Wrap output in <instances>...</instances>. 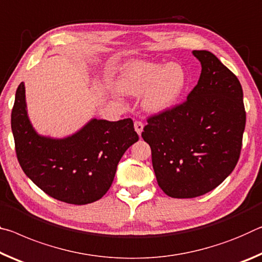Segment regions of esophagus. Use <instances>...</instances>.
Masks as SVG:
<instances>
[{
    "mask_svg": "<svg viewBox=\"0 0 262 262\" xmlns=\"http://www.w3.org/2000/svg\"><path fill=\"white\" fill-rule=\"evenodd\" d=\"M135 128H136L137 134L140 136L141 132H143V128H144V123L141 121H136L135 122Z\"/></svg>",
    "mask_w": 262,
    "mask_h": 262,
    "instance_id": "34e87169",
    "label": "esophagus"
}]
</instances>
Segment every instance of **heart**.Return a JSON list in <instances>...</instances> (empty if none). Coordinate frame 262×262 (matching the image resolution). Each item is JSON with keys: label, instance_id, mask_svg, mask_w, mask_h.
<instances>
[{"label": "heart", "instance_id": "b5f03b06", "mask_svg": "<svg viewBox=\"0 0 262 262\" xmlns=\"http://www.w3.org/2000/svg\"><path fill=\"white\" fill-rule=\"evenodd\" d=\"M187 85V74L178 62L132 61L124 68L121 88L130 95L143 92V104L151 113L171 108L181 97Z\"/></svg>", "mask_w": 262, "mask_h": 262}]
</instances>
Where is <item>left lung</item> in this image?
<instances>
[{
	"label": "left lung",
	"mask_w": 262,
	"mask_h": 262,
	"mask_svg": "<svg viewBox=\"0 0 262 262\" xmlns=\"http://www.w3.org/2000/svg\"><path fill=\"white\" fill-rule=\"evenodd\" d=\"M202 65L187 100L149 116L141 137L152 151L158 184L174 199L215 189L239 160L246 111L239 80L209 51H192Z\"/></svg>",
	"instance_id": "1"
}]
</instances>
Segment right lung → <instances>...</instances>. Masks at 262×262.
Instances as JSON below:
<instances>
[{
	"instance_id": "1",
	"label": "right lung",
	"mask_w": 262,
	"mask_h": 262,
	"mask_svg": "<svg viewBox=\"0 0 262 262\" xmlns=\"http://www.w3.org/2000/svg\"><path fill=\"white\" fill-rule=\"evenodd\" d=\"M11 130L17 159L27 177L53 199L76 205L105 195L123 154L139 139L131 118L92 119L65 139L40 137L28 118L23 82L16 91Z\"/></svg>"
}]
</instances>
